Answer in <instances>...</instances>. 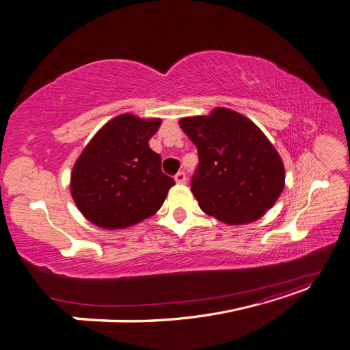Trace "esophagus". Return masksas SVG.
I'll list each match as a JSON object with an SVG mask.
<instances>
[{
  "label": "esophagus",
  "mask_w": 350,
  "mask_h": 350,
  "mask_svg": "<svg viewBox=\"0 0 350 350\" xmlns=\"http://www.w3.org/2000/svg\"><path fill=\"white\" fill-rule=\"evenodd\" d=\"M185 181H187V175H185V172H178L176 175H175V183L176 184H185Z\"/></svg>",
  "instance_id": "obj_1"
}]
</instances>
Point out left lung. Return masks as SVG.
Here are the masks:
<instances>
[{"instance_id": "left-lung-1", "label": "left lung", "mask_w": 350, "mask_h": 350, "mask_svg": "<svg viewBox=\"0 0 350 350\" xmlns=\"http://www.w3.org/2000/svg\"><path fill=\"white\" fill-rule=\"evenodd\" d=\"M198 152L191 191L200 208L228 225L260 219L284 188V166L264 133L226 108L179 121Z\"/></svg>"}]
</instances>
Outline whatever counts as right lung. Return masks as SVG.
<instances>
[{
  "label": "right lung",
  "mask_w": 350,
  "mask_h": 350,
  "mask_svg": "<svg viewBox=\"0 0 350 350\" xmlns=\"http://www.w3.org/2000/svg\"><path fill=\"white\" fill-rule=\"evenodd\" d=\"M161 120L122 113L105 124L84 147L71 172V196L89 221L122 229L153 216L175 181L149 147Z\"/></svg>",
  "instance_id": "1"
}]
</instances>
